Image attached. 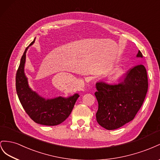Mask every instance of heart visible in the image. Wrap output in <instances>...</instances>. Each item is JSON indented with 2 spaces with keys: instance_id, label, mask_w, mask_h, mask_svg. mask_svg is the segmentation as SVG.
<instances>
[{
  "instance_id": "obj_1",
  "label": "heart",
  "mask_w": 160,
  "mask_h": 160,
  "mask_svg": "<svg viewBox=\"0 0 160 160\" xmlns=\"http://www.w3.org/2000/svg\"><path fill=\"white\" fill-rule=\"evenodd\" d=\"M123 74V70L121 68H117V69L115 70V71L114 72V75H115V77L116 78H119Z\"/></svg>"
}]
</instances>
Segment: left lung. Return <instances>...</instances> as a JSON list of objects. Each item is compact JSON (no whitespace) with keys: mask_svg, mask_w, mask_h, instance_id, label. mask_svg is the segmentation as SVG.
<instances>
[{"mask_svg":"<svg viewBox=\"0 0 160 160\" xmlns=\"http://www.w3.org/2000/svg\"><path fill=\"white\" fill-rule=\"evenodd\" d=\"M138 58H143L140 51ZM94 93L98 103L96 117L98 124L107 130L119 128L134 118L142 106L148 89V74L143 65H138L116 84L100 81Z\"/></svg>","mask_w":160,"mask_h":160,"instance_id":"left-lung-1","label":"left lung"}]
</instances>
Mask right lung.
I'll use <instances>...</instances> for the list:
<instances>
[{
	"label": "right lung",
	"mask_w": 160,
	"mask_h": 160,
	"mask_svg": "<svg viewBox=\"0 0 160 160\" xmlns=\"http://www.w3.org/2000/svg\"><path fill=\"white\" fill-rule=\"evenodd\" d=\"M34 42L35 39L29 45ZM28 48L25 49L22 55L16 74V90L18 97L24 110L34 122L47 126L58 125L69 117L80 96L75 94L68 98L59 97L45 99L32 90L24 72L26 52Z\"/></svg>",
	"instance_id": "right-lung-1"
}]
</instances>
